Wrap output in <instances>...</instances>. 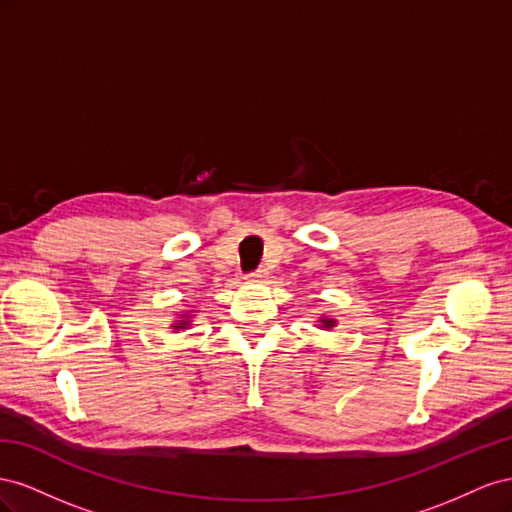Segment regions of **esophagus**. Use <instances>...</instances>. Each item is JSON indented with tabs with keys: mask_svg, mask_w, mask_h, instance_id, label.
<instances>
[{
	"mask_svg": "<svg viewBox=\"0 0 512 512\" xmlns=\"http://www.w3.org/2000/svg\"><path fill=\"white\" fill-rule=\"evenodd\" d=\"M268 276V270L266 268H257V270H253L251 274H248V279H253V281H264Z\"/></svg>",
	"mask_w": 512,
	"mask_h": 512,
	"instance_id": "1",
	"label": "esophagus"
}]
</instances>
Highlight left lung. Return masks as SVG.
I'll use <instances>...</instances> for the list:
<instances>
[{
    "label": "left lung",
    "mask_w": 512,
    "mask_h": 512,
    "mask_svg": "<svg viewBox=\"0 0 512 512\" xmlns=\"http://www.w3.org/2000/svg\"><path fill=\"white\" fill-rule=\"evenodd\" d=\"M334 324H337V321L330 319V317H321L319 319V328H324V330H330Z\"/></svg>",
    "instance_id": "1"
}]
</instances>
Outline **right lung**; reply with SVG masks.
<instances>
[{"label":"right lung","mask_w":512,"mask_h":512,"mask_svg":"<svg viewBox=\"0 0 512 512\" xmlns=\"http://www.w3.org/2000/svg\"><path fill=\"white\" fill-rule=\"evenodd\" d=\"M188 326H191V317H188V315H182L178 324L173 326V330H186Z\"/></svg>","instance_id":"obj_1"}]
</instances>
